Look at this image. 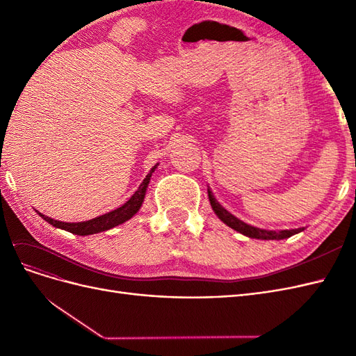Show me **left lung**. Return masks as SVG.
I'll return each instance as SVG.
<instances>
[{
	"mask_svg": "<svg viewBox=\"0 0 356 356\" xmlns=\"http://www.w3.org/2000/svg\"><path fill=\"white\" fill-rule=\"evenodd\" d=\"M208 196H209V202H211V207L213 209V212L218 215V218L227 224L229 227L234 229L236 232H239L248 238H254V239H263V241H281V239H286L289 236L297 234L300 232H303L305 229L300 227V229H293V230H281V232H275V230H261V229H257L252 227V225H248L243 221L238 220L230 212L225 211L221 204L213 199L211 190L208 188Z\"/></svg>",
	"mask_w": 356,
	"mask_h": 356,
	"instance_id": "8db88e82",
	"label": "left lung"
}]
</instances>
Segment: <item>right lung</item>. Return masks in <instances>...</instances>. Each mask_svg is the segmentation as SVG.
Here are the masks:
<instances>
[{
	"label": "right lung",
	"mask_w": 356,
	"mask_h": 356,
	"mask_svg": "<svg viewBox=\"0 0 356 356\" xmlns=\"http://www.w3.org/2000/svg\"><path fill=\"white\" fill-rule=\"evenodd\" d=\"M156 168H157V165L152 170H149V174L145 177V179L143 181V184L139 186V188L135 191V195L131 199H129L123 204V207L117 208V209H114L108 213H105V215H101V217H98V218L83 221V222H62V221L51 220V218L46 217V215H42L41 212H38V215L42 220L47 221L49 224H51L53 227L67 230L72 234H79V236L93 234V233H99V232H105L108 229H113V227H115V225L122 224L127 220H131L134 215L139 211V208H141V204H143L144 197H145L147 186H148L149 178H152Z\"/></svg>",
	"instance_id": "right-lung-1"
}]
</instances>
